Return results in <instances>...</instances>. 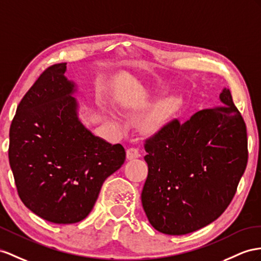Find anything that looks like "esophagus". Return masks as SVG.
Wrapping results in <instances>:
<instances>
[{"label": "esophagus", "mask_w": 261, "mask_h": 261, "mask_svg": "<svg viewBox=\"0 0 261 261\" xmlns=\"http://www.w3.org/2000/svg\"><path fill=\"white\" fill-rule=\"evenodd\" d=\"M139 156H140V152L138 149L130 148L126 150V159L128 160H133V159H137Z\"/></svg>", "instance_id": "esophagus-1"}]
</instances>
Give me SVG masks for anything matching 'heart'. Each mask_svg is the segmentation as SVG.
Instances as JSON below:
<instances>
[{
  "instance_id": "1",
  "label": "heart",
  "mask_w": 261,
  "mask_h": 261,
  "mask_svg": "<svg viewBox=\"0 0 261 261\" xmlns=\"http://www.w3.org/2000/svg\"><path fill=\"white\" fill-rule=\"evenodd\" d=\"M179 106V99L176 97H170L160 102L156 108L150 115L146 116L140 122V129L146 135H153L163 128L166 121L174 115Z\"/></svg>"
}]
</instances>
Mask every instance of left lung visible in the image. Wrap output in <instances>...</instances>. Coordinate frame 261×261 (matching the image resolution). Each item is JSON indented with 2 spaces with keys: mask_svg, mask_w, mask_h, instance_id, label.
<instances>
[{
  "mask_svg": "<svg viewBox=\"0 0 261 261\" xmlns=\"http://www.w3.org/2000/svg\"><path fill=\"white\" fill-rule=\"evenodd\" d=\"M220 105L173 120L145 141L149 173L141 200L150 224L185 235L217 219L230 204L248 161L247 130L224 88Z\"/></svg>",
  "mask_w": 261,
  "mask_h": 261,
  "instance_id": "obj_1",
  "label": "left lung"
}]
</instances>
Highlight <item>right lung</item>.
Listing matches in <instances>:
<instances>
[{
    "instance_id": "right-lung-1",
    "label": "right lung",
    "mask_w": 261,
    "mask_h": 261,
    "mask_svg": "<svg viewBox=\"0 0 261 261\" xmlns=\"http://www.w3.org/2000/svg\"><path fill=\"white\" fill-rule=\"evenodd\" d=\"M66 63L48 67L19 102L10 128L9 160L19 198L55 224L89 215L106 178L121 168L125 151L86 128L66 78Z\"/></svg>"
}]
</instances>
